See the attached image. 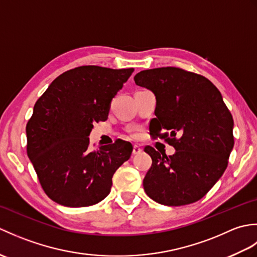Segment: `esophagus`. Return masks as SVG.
Instances as JSON below:
<instances>
[{
    "label": "esophagus",
    "mask_w": 257,
    "mask_h": 257,
    "mask_svg": "<svg viewBox=\"0 0 257 257\" xmlns=\"http://www.w3.org/2000/svg\"><path fill=\"white\" fill-rule=\"evenodd\" d=\"M141 152H143V148H141L140 146L135 145L134 146V149H133V154L134 155H139V154H141Z\"/></svg>",
    "instance_id": "1"
}]
</instances>
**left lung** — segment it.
<instances>
[{
  "label": "left lung",
  "mask_w": 257,
  "mask_h": 257,
  "mask_svg": "<svg viewBox=\"0 0 257 257\" xmlns=\"http://www.w3.org/2000/svg\"><path fill=\"white\" fill-rule=\"evenodd\" d=\"M134 79L156 96L150 135L176 149L168 157L146 147L152 159L144 179L146 193L168 206L194 203L227 167L234 146L232 114L219 89L202 75L161 67L143 70Z\"/></svg>",
  "instance_id": "8db88e82"
}]
</instances>
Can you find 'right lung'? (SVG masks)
<instances>
[{"mask_svg":"<svg viewBox=\"0 0 257 257\" xmlns=\"http://www.w3.org/2000/svg\"><path fill=\"white\" fill-rule=\"evenodd\" d=\"M134 68L79 66L59 75L37 101L26 124L27 156L44 192L69 207L94 205L110 192L112 176L133 147L114 141L89 148L95 121L108 118L110 101Z\"/></svg>","mask_w":257,"mask_h":257,"instance_id":"right-lung-1","label":"right lung"}]
</instances>
